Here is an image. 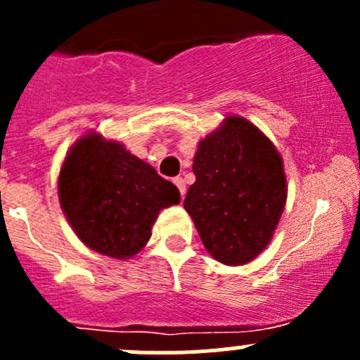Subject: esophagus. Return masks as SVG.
<instances>
[{
	"instance_id": "34e87169",
	"label": "esophagus",
	"mask_w": 360,
	"mask_h": 360,
	"mask_svg": "<svg viewBox=\"0 0 360 360\" xmlns=\"http://www.w3.org/2000/svg\"><path fill=\"white\" fill-rule=\"evenodd\" d=\"M172 183L176 184V186H177V190H179V193H181V197L184 198V193H186V183H184V179H183V177H174V179H172Z\"/></svg>"
}]
</instances>
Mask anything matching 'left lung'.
<instances>
[{
  "label": "left lung",
  "instance_id": "1",
  "mask_svg": "<svg viewBox=\"0 0 360 360\" xmlns=\"http://www.w3.org/2000/svg\"><path fill=\"white\" fill-rule=\"evenodd\" d=\"M193 172L184 209L207 252L230 266L252 261L270 244L288 198L278 151L256 125L228 116L198 143Z\"/></svg>",
  "mask_w": 360,
  "mask_h": 360
}]
</instances>
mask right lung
<instances>
[{
	"label": "right lung",
	"mask_w": 360,
	"mask_h": 360,
	"mask_svg": "<svg viewBox=\"0 0 360 360\" xmlns=\"http://www.w3.org/2000/svg\"><path fill=\"white\" fill-rule=\"evenodd\" d=\"M59 200L86 248L127 259L150 240L160 210L179 203L181 195L170 181L123 144L90 132L64 160Z\"/></svg>",
	"instance_id": "1"
}]
</instances>
